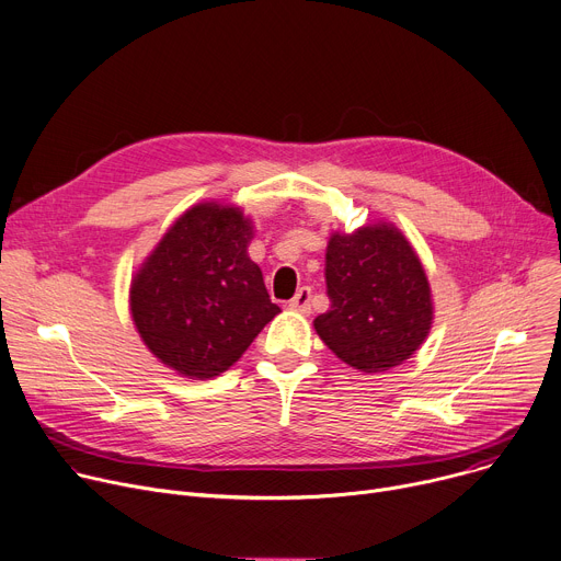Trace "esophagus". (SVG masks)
Masks as SVG:
<instances>
[{
	"label": "esophagus",
	"instance_id": "esophagus-1",
	"mask_svg": "<svg viewBox=\"0 0 561 561\" xmlns=\"http://www.w3.org/2000/svg\"><path fill=\"white\" fill-rule=\"evenodd\" d=\"M288 307L293 311H299V313H311V288L309 286H301L295 297L288 301Z\"/></svg>",
	"mask_w": 561,
	"mask_h": 561
}]
</instances>
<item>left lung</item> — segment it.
Wrapping results in <instances>:
<instances>
[{"instance_id": "obj_1", "label": "left lung", "mask_w": 561, "mask_h": 561, "mask_svg": "<svg viewBox=\"0 0 561 561\" xmlns=\"http://www.w3.org/2000/svg\"><path fill=\"white\" fill-rule=\"evenodd\" d=\"M324 277L331 307L313 327L348 367L363 374L389 371L427 340L432 288L414 245L393 224L333 232Z\"/></svg>"}]
</instances>
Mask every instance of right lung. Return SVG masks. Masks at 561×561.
<instances>
[{"mask_svg": "<svg viewBox=\"0 0 561 561\" xmlns=\"http://www.w3.org/2000/svg\"><path fill=\"white\" fill-rule=\"evenodd\" d=\"M252 219L203 201L185 210L131 277L134 327L159 363L183 378L228 371L279 313L248 257Z\"/></svg>", "mask_w": 561, "mask_h": 561, "instance_id": "obj_1", "label": "right lung"}]
</instances>
